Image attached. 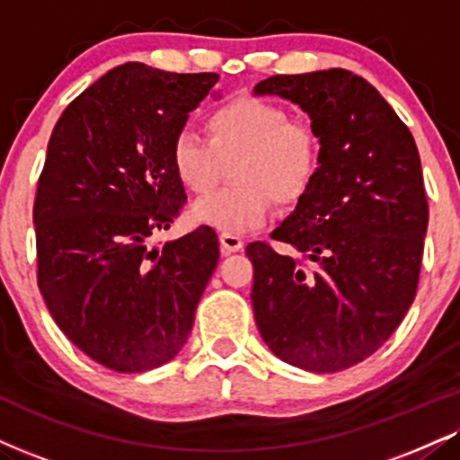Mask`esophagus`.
<instances>
[{"mask_svg":"<svg viewBox=\"0 0 460 460\" xmlns=\"http://www.w3.org/2000/svg\"><path fill=\"white\" fill-rule=\"evenodd\" d=\"M220 246L225 252H237L244 246V237L240 234H220Z\"/></svg>","mask_w":460,"mask_h":460,"instance_id":"obj_1","label":"esophagus"}]
</instances>
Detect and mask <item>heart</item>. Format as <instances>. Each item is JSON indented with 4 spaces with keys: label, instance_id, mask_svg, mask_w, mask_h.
I'll return each mask as SVG.
<instances>
[{
    "label": "heart",
    "instance_id": "b5f03b06",
    "mask_svg": "<svg viewBox=\"0 0 460 460\" xmlns=\"http://www.w3.org/2000/svg\"><path fill=\"white\" fill-rule=\"evenodd\" d=\"M208 139L190 130L171 143V167L188 190L203 195L218 184L225 163H234L235 186L199 199L197 223L223 234L257 229L272 214L274 199L293 206L311 192L323 167V141L311 121L265 98L240 96L212 109Z\"/></svg>",
    "mask_w": 460,
    "mask_h": 460
}]
</instances>
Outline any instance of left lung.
Here are the masks:
<instances>
[{"mask_svg": "<svg viewBox=\"0 0 460 460\" xmlns=\"http://www.w3.org/2000/svg\"><path fill=\"white\" fill-rule=\"evenodd\" d=\"M254 93L300 104L323 141V167L272 240L252 242V311L283 362L336 373L394 334L418 291L429 226L411 132L384 96L349 70L274 75Z\"/></svg>", "mask_w": 460, "mask_h": 460, "instance_id": "obj_1", "label": "left lung"}]
</instances>
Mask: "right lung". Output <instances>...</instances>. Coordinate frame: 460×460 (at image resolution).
<instances>
[{"label":"right lung","instance_id":"obj_1","mask_svg":"<svg viewBox=\"0 0 460 460\" xmlns=\"http://www.w3.org/2000/svg\"><path fill=\"white\" fill-rule=\"evenodd\" d=\"M216 81L118 66L64 109L49 139L34 201L38 289L59 330L118 373L177 356L218 265L212 226L149 244L184 209L171 143Z\"/></svg>","mask_w":460,"mask_h":460}]
</instances>
